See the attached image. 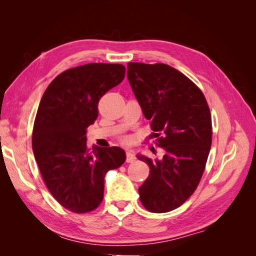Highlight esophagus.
Wrapping results in <instances>:
<instances>
[{"mask_svg": "<svg viewBox=\"0 0 256 256\" xmlns=\"http://www.w3.org/2000/svg\"><path fill=\"white\" fill-rule=\"evenodd\" d=\"M136 156H134V152L132 150H128L127 152H126V161L127 162H134V161H136Z\"/></svg>", "mask_w": 256, "mask_h": 256, "instance_id": "obj_1", "label": "esophagus"}]
</instances>
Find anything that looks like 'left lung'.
Instances as JSON below:
<instances>
[{
  "label": "left lung",
  "mask_w": 256,
  "mask_h": 256,
  "mask_svg": "<svg viewBox=\"0 0 256 256\" xmlns=\"http://www.w3.org/2000/svg\"><path fill=\"white\" fill-rule=\"evenodd\" d=\"M128 81L152 129L164 134V157L138 154L150 171L138 188L152 212L180 207L196 191L212 146V116L203 92L184 74L166 64L128 63ZM159 136V134H156Z\"/></svg>",
  "instance_id": "obj_1"
}]
</instances>
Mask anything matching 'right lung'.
<instances>
[{
  "label": "right lung",
  "mask_w": 256,
  "mask_h": 256,
  "mask_svg": "<svg viewBox=\"0 0 256 256\" xmlns=\"http://www.w3.org/2000/svg\"><path fill=\"white\" fill-rule=\"evenodd\" d=\"M125 78L120 64L92 63L58 74L38 106L32 146L50 193L69 210L84 214L102 202L104 177L126 161L120 147L86 146V129L98 118V102Z\"/></svg>",
  "instance_id": "right-lung-1"
}]
</instances>
